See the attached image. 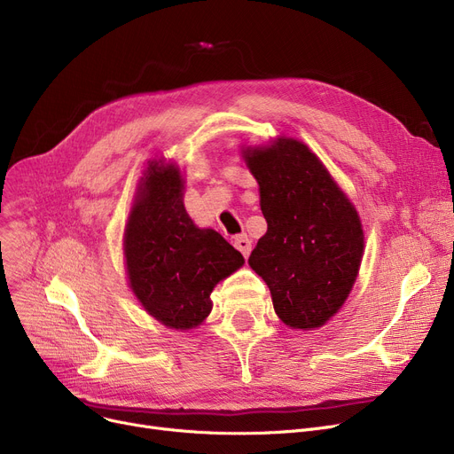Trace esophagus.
Segmentation results:
<instances>
[{"label":"esophagus","instance_id":"esophagus-1","mask_svg":"<svg viewBox=\"0 0 454 454\" xmlns=\"http://www.w3.org/2000/svg\"><path fill=\"white\" fill-rule=\"evenodd\" d=\"M233 247L239 250L245 257H248L250 255V250H252V243H250V239L248 237L243 233V235H237L235 239H233Z\"/></svg>","mask_w":454,"mask_h":454}]
</instances>
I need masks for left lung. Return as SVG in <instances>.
<instances>
[{"label": "left lung", "mask_w": 454, "mask_h": 454, "mask_svg": "<svg viewBox=\"0 0 454 454\" xmlns=\"http://www.w3.org/2000/svg\"><path fill=\"white\" fill-rule=\"evenodd\" d=\"M245 160L269 224L248 265L269 285L285 324L320 327L346 301L359 272V215L317 154L296 139L247 151Z\"/></svg>", "instance_id": "obj_1"}]
</instances>
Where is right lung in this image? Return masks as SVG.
Listing matches in <instances>:
<instances>
[{"instance_id":"1","label":"right lung","mask_w":454,"mask_h":454,"mask_svg":"<svg viewBox=\"0 0 454 454\" xmlns=\"http://www.w3.org/2000/svg\"><path fill=\"white\" fill-rule=\"evenodd\" d=\"M182 187L176 167L153 161L125 231L130 287L149 315L173 329L199 325L215 285L245 263L221 233L189 219Z\"/></svg>"}]
</instances>
